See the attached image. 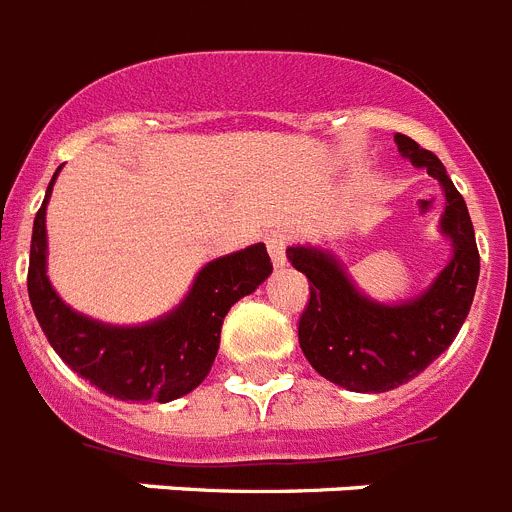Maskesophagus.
<instances>
[{
  "label": "esophagus",
  "mask_w": 512,
  "mask_h": 512,
  "mask_svg": "<svg viewBox=\"0 0 512 512\" xmlns=\"http://www.w3.org/2000/svg\"><path fill=\"white\" fill-rule=\"evenodd\" d=\"M265 244H268L270 260H273L275 268H281L283 262H286V247H288V234L283 231H270L268 237H265Z\"/></svg>",
  "instance_id": "1"
}]
</instances>
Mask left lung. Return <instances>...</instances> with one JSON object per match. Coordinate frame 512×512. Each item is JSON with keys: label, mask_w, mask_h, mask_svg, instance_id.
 Wrapping results in <instances>:
<instances>
[{"label": "left lung", "mask_w": 512, "mask_h": 512, "mask_svg": "<svg viewBox=\"0 0 512 512\" xmlns=\"http://www.w3.org/2000/svg\"><path fill=\"white\" fill-rule=\"evenodd\" d=\"M402 157L441 182L446 208L441 234L451 260L425 291L397 304H381L355 286L348 268L324 247L296 244L286 257L309 278V306L299 319V345L311 368L332 384L358 394L397 389L448 350L474 301L479 252L469 211L433 151L410 136H394Z\"/></svg>", "instance_id": "left-lung-1"}]
</instances>
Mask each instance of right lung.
<instances>
[{"label": "right lung", "instance_id": "1", "mask_svg": "<svg viewBox=\"0 0 512 512\" xmlns=\"http://www.w3.org/2000/svg\"><path fill=\"white\" fill-rule=\"evenodd\" d=\"M35 213L28 296L43 335L61 361L97 389L123 402H172L201 384L219 353L226 311L250 296L270 273L265 244L257 242L206 262L185 299L144 324H108L71 309L48 281L46 206Z\"/></svg>", "mask_w": 512, "mask_h": 512}]
</instances>
